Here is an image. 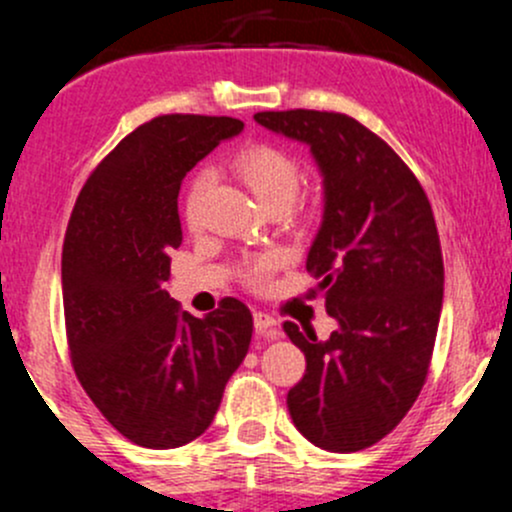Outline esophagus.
I'll list each match as a JSON object with an SVG mask.
<instances>
[{"mask_svg": "<svg viewBox=\"0 0 512 512\" xmlns=\"http://www.w3.org/2000/svg\"><path fill=\"white\" fill-rule=\"evenodd\" d=\"M255 329L257 332H270L272 337H277V322L275 317H270L267 312H255Z\"/></svg>", "mask_w": 512, "mask_h": 512, "instance_id": "obj_1", "label": "esophagus"}]
</instances>
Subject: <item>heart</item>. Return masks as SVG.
<instances>
[{
    "label": "heart",
    "mask_w": 512,
    "mask_h": 512,
    "mask_svg": "<svg viewBox=\"0 0 512 512\" xmlns=\"http://www.w3.org/2000/svg\"><path fill=\"white\" fill-rule=\"evenodd\" d=\"M232 170L265 210L289 208L297 198L299 183H302V163H299V158L292 156L285 148L272 146V143H252V146L242 148L232 158ZM208 185V170H200L190 180L188 195H185V215H188V220L195 218L198 200ZM270 272L272 260L265 257V260H257L247 267L245 280L250 285H262L270 277Z\"/></svg>",
    "instance_id": "heart-1"
}]
</instances>
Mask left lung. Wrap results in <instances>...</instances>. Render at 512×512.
Returning a JSON list of instances; mask_svg holds the SVG:
<instances>
[{
	"label": "left lung",
	"instance_id": "1",
	"mask_svg": "<svg viewBox=\"0 0 512 512\" xmlns=\"http://www.w3.org/2000/svg\"><path fill=\"white\" fill-rule=\"evenodd\" d=\"M255 121L307 143L324 185L307 272L339 327L319 342L314 329L285 322L307 359L289 416L324 451H361L409 414L431 364L443 304L431 203L394 148L352 116L294 108Z\"/></svg>",
	"mask_w": 512,
	"mask_h": 512
}]
</instances>
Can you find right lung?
Wrapping results in <instances>:
<instances>
[{"mask_svg":"<svg viewBox=\"0 0 512 512\" xmlns=\"http://www.w3.org/2000/svg\"><path fill=\"white\" fill-rule=\"evenodd\" d=\"M245 123L170 113L128 133L76 198L61 255L66 339L81 386L143 448H178L213 423L245 359L252 314L225 297L198 319L163 289L180 247L185 173Z\"/></svg>","mask_w":512,"mask_h":512,"instance_id":"right-lung-1","label":"right lung"}]
</instances>
